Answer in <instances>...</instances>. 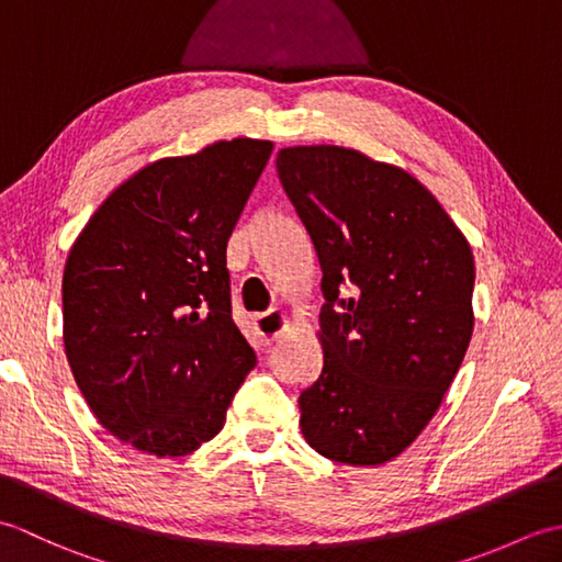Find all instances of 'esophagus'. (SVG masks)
I'll list each match as a JSON object with an SVG mask.
<instances>
[{
	"mask_svg": "<svg viewBox=\"0 0 562 562\" xmlns=\"http://www.w3.org/2000/svg\"><path fill=\"white\" fill-rule=\"evenodd\" d=\"M284 328H288V316H284L282 308H270L266 314L254 316V330L260 342H272L274 338H280Z\"/></svg>",
	"mask_w": 562,
	"mask_h": 562,
	"instance_id": "obj_1",
	"label": "esophagus"
}]
</instances>
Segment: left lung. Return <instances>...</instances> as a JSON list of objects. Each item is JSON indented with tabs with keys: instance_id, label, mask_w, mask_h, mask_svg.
<instances>
[{
	"instance_id": "left-lung-1",
	"label": "left lung",
	"mask_w": 562,
	"mask_h": 562,
	"mask_svg": "<svg viewBox=\"0 0 562 562\" xmlns=\"http://www.w3.org/2000/svg\"><path fill=\"white\" fill-rule=\"evenodd\" d=\"M278 173L324 272V369L300 396L302 435L330 461L386 463L469 350L471 246L417 178L357 149L284 147Z\"/></svg>"
}]
</instances>
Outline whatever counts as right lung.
<instances>
[{
  "label": "right lung",
  "mask_w": 562,
  "mask_h": 562,
  "mask_svg": "<svg viewBox=\"0 0 562 562\" xmlns=\"http://www.w3.org/2000/svg\"><path fill=\"white\" fill-rule=\"evenodd\" d=\"M222 139L159 159L103 200L63 278L65 355L109 432L151 457L210 441L256 352L232 318L226 241L270 159Z\"/></svg>",
  "instance_id": "right-lung-1"
}]
</instances>
